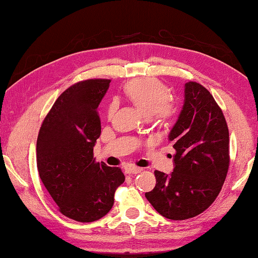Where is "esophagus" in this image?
<instances>
[{"label": "esophagus", "mask_w": 258, "mask_h": 258, "mask_svg": "<svg viewBox=\"0 0 258 258\" xmlns=\"http://www.w3.org/2000/svg\"><path fill=\"white\" fill-rule=\"evenodd\" d=\"M142 171H143L142 167L134 166V165H128V166L125 167V173L127 174H138Z\"/></svg>", "instance_id": "34e87169"}]
</instances>
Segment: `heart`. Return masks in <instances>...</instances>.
<instances>
[{"mask_svg": "<svg viewBox=\"0 0 258 258\" xmlns=\"http://www.w3.org/2000/svg\"><path fill=\"white\" fill-rule=\"evenodd\" d=\"M124 93L134 105L145 115L154 114L158 120H167L173 113L167 86L162 82L148 77L130 81L124 86ZM116 110V103L111 102L106 108V116L110 119Z\"/></svg>", "mask_w": 258, "mask_h": 258, "instance_id": "1", "label": "heart"}]
</instances>
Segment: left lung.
I'll return each instance as SVG.
<instances>
[{
  "label": "left lung",
  "instance_id": "1",
  "mask_svg": "<svg viewBox=\"0 0 258 258\" xmlns=\"http://www.w3.org/2000/svg\"><path fill=\"white\" fill-rule=\"evenodd\" d=\"M169 140L174 171H155L156 185L146 198L159 215L185 220L200 215L220 193L229 168V130L222 110L205 86L189 81Z\"/></svg>",
  "mask_w": 258,
  "mask_h": 258
}]
</instances>
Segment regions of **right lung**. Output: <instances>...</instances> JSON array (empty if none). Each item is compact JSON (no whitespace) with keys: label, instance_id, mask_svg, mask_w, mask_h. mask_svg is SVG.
I'll use <instances>...</instances> for the list:
<instances>
[{"label":"right lung","instance_id":"add662e5","mask_svg":"<svg viewBox=\"0 0 258 258\" xmlns=\"http://www.w3.org/2000/svg\"><path fill=\"white\" fill-rule=\"evenodd\" d=\"M110 80L77 82L58 96L37 138V167L58 210L79 222L108 213L114 192L124 182L120 167L96 162L93 147L101 135L96 112Z\"/></svg>","mask_w":258,"mask_h":258}]
</instances>
